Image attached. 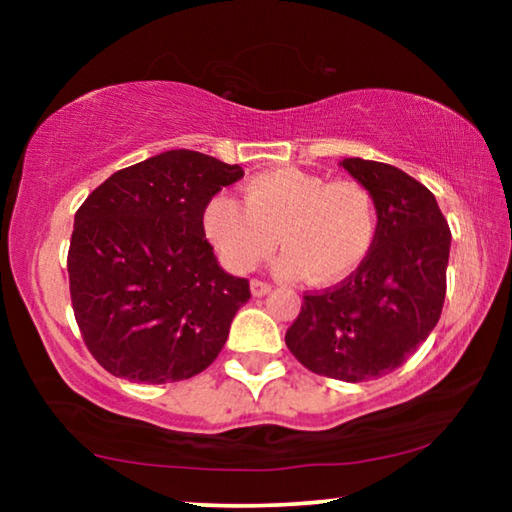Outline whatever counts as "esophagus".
I'll use <instances>...</instances> for the list:
<instances>
[{
	"label": "esophagus",
	"instance_id": "esophagus-1",
	"mask_svg": "<svg viewBox=\"0 0 512 512\" xmlns=\"http://www.w3.org/2000/svg\"><path fill=\"white\" fill-rule=\"evenodd\" d=\"M272 291V284L263 282V279H251V293L254 296H265V293Z\"/></svg>",
	"mask_w": 512,
	"mask_h": 512
}]
</instances>
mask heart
<instances>
[{"label":"heart","mask_w":512,"mask_h":512,"mask_svg":"<svg viewBox=\"0 0 512 512\" xmlns=\"http://www.w3.org/2000/svg\"><path fill=\"white\" fill-rule=\"evenodd\" d=\"M205 230L230 270H254L272 254L279 235L284 275L335 284L373 249L377 209L359 181L279 167L251 179L244 202L226 193L209 200Z\"/></svg>","instance_id":"b5f03b06"}]
</instances>
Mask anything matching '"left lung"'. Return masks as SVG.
Masks as SVG:
<instances>
[{
  "label": "left lung",
  "mask_w": 512,
  "mask_h": 512,
  "mask_svg": "<svg viewBox=\"0 0 512 512\" xmlns=\"http://www.w3.org/2000/svg\"><path fill=\"white\" fill-rule=\"evenodd\" d=\"M373 195L377 235L340 284L307 291L286 347L312 373L366 382L403 366L443 312L452 233L436 198L394 165L345 158Z\"/></svg>",
  "instance_id": "obj_1"
}]
</instances>
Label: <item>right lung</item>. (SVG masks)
<instances>
[{
  "label": "right lung",
  "mask_w": 512,
  "mask_h": 512,
  "mask_svg": "<svg viewBox=\"0 0 512 512\" xmlns=\"http://www.w3.org/2000/svg\"><path fill=\"white\" fill-rule=\"evenodd\" d=\"M240 165L165 151L123 167L74 216L67 272L81 338L107 373L165 384L198 375L251 298L249 279L216 263L205 209Z\"/></svg>",
  "instance_id": "right-lung-1"
}]
</instances>
